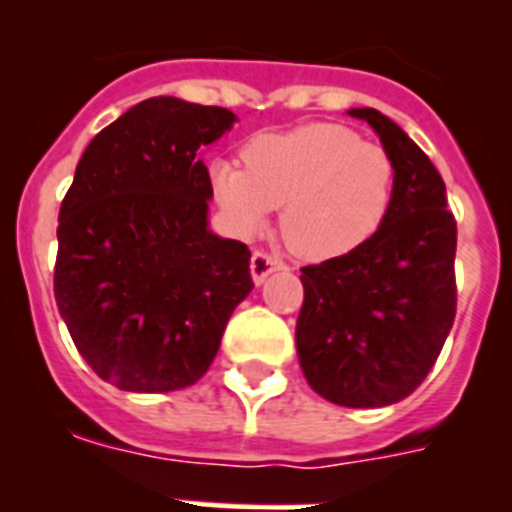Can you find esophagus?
I'll return each mask as SVG.
<instances>
[{
	"instance_id": "1",
	"label": "esophagus",
	"mask_w": 512,
	"mask_h": 512,
	"mask_svg": "<svg viewBox=\"0 0 512 512\" xmlns=\"http://www.w3.org/2000/svg\"><path fill=\"white\" fill-rule=\"evenodd\" d=\"M279 269H287V264H284L282 259H277L274 253L256 251L251 256V277L256 284H261L266 277H269V274H274V271H279Z\"/></svg>"
}]
</instances>
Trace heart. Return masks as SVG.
Returning <instances> with one entry per match:
<instances>
[{
	"mask_svg": "<svg viewBox=\"0 0 512 512\" xmlns=\"http://www.w3.org/2000/svg\"><path fill=\"white\" fill-rule=\"evenodd\" d=\"M243 161L212 164L220 205L246 230L261 228L282 205L279 233L307 261L338 259L364 246L395 202L390 151L333 122L256 135Z\"/></svg>",
	"mask_w": 512,
	"mask_h": 512,
	"instance_id": "b5f03b06",
	"label": "heart"
}]
</instances>
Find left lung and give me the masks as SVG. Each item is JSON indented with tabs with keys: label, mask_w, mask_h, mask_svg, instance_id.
Segmentation results:
<instances>
[{
	"label": "left lung",
	"mask_w": 512,
	"mask_h": 512,
	"mask_svg": "<svg viewBox=\"0 0 512 512\" xmlns=\"http://www.w3.org/2000/svg\"><path fill=\"white\" fill-rule=\"evenodd\" d=\"M348 115L395 158V202L364 246L302 266L297 356L320 397L382 408L418 390L454 325L456 220L441 174L400 125L372 107Z\"/></svg>",
	"instance_id": "8db88e82"
}]
</instances>
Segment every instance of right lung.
I'll list each match as a JSON object with an SVG mask.
<instances>
[{
    "label": "right lung",
    "instance_id": "right-lung-1",
    "mask_svg": "<svg viewBox=\"0 0 512 512\" xmlns=\"http://www.w3.org/2000/svg\"><path fill=\"white\" fill-rule=\"evenodd\" d=\"M235 115L176 97L94 135L58 212L53 292L74 346L125 392H171L210 369L253 289L246 243L207 230L202 148Z\"/></svg>",
    "mask_w": 512,
    "mask_h": 512
}]
</instances>
